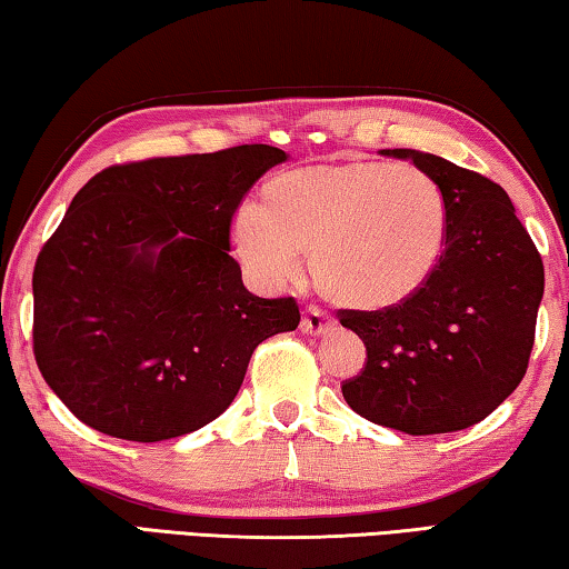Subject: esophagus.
Here are the masks:
<instances>
[{
	"label": "esophagus",
	"instance_id": "34e87169",
	"mask_svg": "<svg viewBox=\"0 0 569 569\" xmlns=\"http://www.w3.org/2000/svg\"><path fill=\"white\" fill-rule=\"evenodd\" d=\"M329 329H331L329 313H323L321 308H316V306L306 308L303 319H301V331L306 336H323Z\"/></svg>",
	"mask_w": 569,
	"mask_h": 569
}]
</instances>
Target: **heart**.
Here are the masks:
<instances>
[{"mask_svg":"<svg viewBox=\"0 0 569 569\" xmlns=\"http://www.w3.org/2000/svg\"><path fill=\"white\" fill-rule=\"evenodd\" d=\"M230 230L263 283L293 281L311 250L313 281L326 298L381 311L409 301L437 273L449 216L423 170L346 160L278 172L266 203L240 206Z\"/></svg>","mask_w":569,"mask_h":569,"instance_id":"1","label":"heart"}]
</instances>
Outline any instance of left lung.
I'll list each match as a JSON object with an SVG mask.
<instances>
[{"mask_svg": "<svg viewBox=\"0 0 569 569\" xmlns=\"http://www.w3.org/2000/svg\"><path fill=\"white\" fill-rule=\"evenodd\" d=\"M411 160L447 203L445 258L421 291L381 311H339L366 346V366L343 381L363 419L403 435H447L489 417L527 371L545 268L507 192L431 152Z\"/></svg>", "mask_w": 569, "mask_h": 569, "instance_id": "left-lung-1", "label": "left lung"}]
</instances>
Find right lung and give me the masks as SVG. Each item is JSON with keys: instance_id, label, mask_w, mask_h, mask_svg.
Instances as JSON below:
<instances>
[{"instance_id": "obj_1", "label": "right lung", "mask_w": 569, "mask_h": 569, "mask_svg": "<svg viewBox=\"0 0 569 569\" xmlns=\"http://www.w3.org/2000/svg\"><path fill=\"white\" fill-rule=\"evenodd\" d=\"M271 146L112 166L72 198L34 263V359L77 419L162 441L220 417L256 346L296 331L293 298L243 286L230 220L286 162Z\"/></svg>"}]
</instances>
